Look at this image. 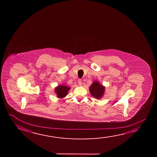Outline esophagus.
<instances>
[{
    "label": "esophagus",
    "instance_id": "34e87169",
    "mask_svg": "<svg viewBox=\"0 0 157 157\" xmlns=\"http://www.w3.org/2000/svg\"><path fill=\"white\" fill-rule=\"evenodd\" d=\"M78 85H79V86H82V80H78Z\"/></svg>",
    "mask_w": 157,
    "mask_h": 157
}]
</instances>
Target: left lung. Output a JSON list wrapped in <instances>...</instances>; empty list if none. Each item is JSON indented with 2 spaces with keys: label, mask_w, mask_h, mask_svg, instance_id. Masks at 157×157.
I'll list each match as a JSON object with an SVG mask.
<instances>
[{
  "label": "left lung",
  "mask_w": 157,
  "mask_h": 157,
  "mask_svg": "<svg viewBox=\"0 0 157 157\" xmlns=\"http://www.w3.org/2000/svg\"><path fill=\"white\" fill-rule=\"evenodd\" d=\"M105 87L102 85H101L100 82L98 81L93 82L89 87L91 95L97 99H100L101 98H102L105 93Z\"/></svg>",
  "instance_id": "obj_1"
}]
</instances>
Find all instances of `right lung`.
I'll list each match as a JSON object with an SVG mask.
<instances>
[{"label":"right lung","instance_id":"obj_1","mask_svg":"<svg viewBox=\"0 0 157 157\" xmlns=\"http://www.w3.org/2000/svg\"><path fill=\"white\" fill-rule=\"evenodd\" d=\"M70 87L67 86L66 85H58L55 89V91L56 93L57 97L58 98H64L67 96V94L68 93V91L70 90Z\"/></svg>","mask_w":157,"mask_h":157}]
</instances>
